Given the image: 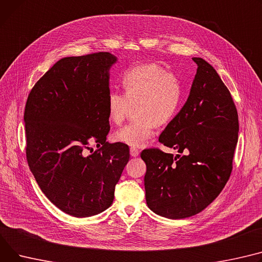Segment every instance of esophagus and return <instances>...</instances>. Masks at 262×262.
Listing matches in <instances>:
<instances>
[{
    "label": "esophagus",
    "mask_w": 262,
    "mask_h": 262,
    "mask_svg": "<svg viewBox=\"0 0 262 262\" xmlns=\"http://www.w3.org/2000/svg\"><path fill=\"white\" fill-rule=\"evenodd\" d=\"M129 152H130L132 157H138L139 156V150L136 147H130Z\"/></svg>",
    "instance_id": "34e87169"
}]
</instances>
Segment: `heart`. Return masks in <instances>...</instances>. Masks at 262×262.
I'll return each instance as SVG.
<instances>
[{
	"instance_id": "heart-1",
	"label": "heart",
	"mask_w": 262,
	"mask_h": 262,
	"mask_svg": "<svg viewBox=\"0 0 262 262\" xmlns=\"http://www.w3.org/2000/svg\"><path fill=\"white\" fill-rule=\"evenodd\" d=\"M124 95L112 92L106 100L107 118L121 124L129 105L134 106L135 121L118 129L116 142L132 147H143L155 135L156 126H164L179 113L183 99L181 81L156 64L138 65L122 75Z\"/></svg>"
}]
</instances>
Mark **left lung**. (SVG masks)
<instances>
[{"mask_svg": "<svg viewBox=\"0 0 262 262\" xmlns=\"http://www.w3.org/2000/svg\"><path fill=\"white\" fill-rule=\"evenodd\" d=\"M193 60L198 68L189 96L159 137L184 155L141 152L147 206L169 219L194 216L218 197L231 176L238 141V114L228 87L211 64Z\"/></svg>", "mask_w": 262, "mask_h": 262, "instance_id": "obj_1", "label": "left lung"}]
</instances>
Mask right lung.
I'll use <instances>...</instances> for the list:
<instances>
[{
    "mask_svg": "<svg viewBox=\"0 0 262 262\" xmlns=\"http://www.w3.org/2000/svg\"><path fill=\"white\" fill-rule=\"evenodd\" d=\"M116 62L110 52L63 58L27 98L29 168L49 201L74 217H91L112 205L129 160L126 144L106 142L110 69ZM92 142L99 148L87 154Z\"/></svg>",
    "mask_w": 262,
    "mask_h": 262,
    "instance_id": "obj_1",
    "label": "right lung"
}]
</instances>
